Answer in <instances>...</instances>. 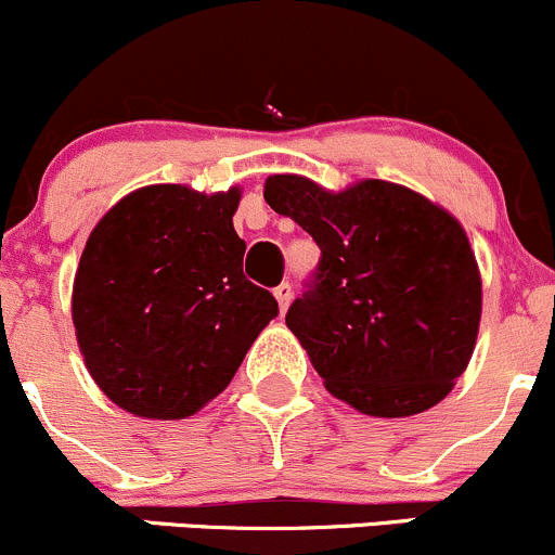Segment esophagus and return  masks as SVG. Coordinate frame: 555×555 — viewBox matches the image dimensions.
Segmentation results:
<instances>
[{
	"label": "esophagus",
	"mask_w": 555,
	"mask_h": 555,
	"mask_svg": "<svg viewBox=\"0 0 555 555\" xmlns=\"http://www.w3.org/2000/svg\"><path fill=\"white\" fill-rule=\"evenodd\" d=\"M275 299L280 304V312H285L288 309L291 299H294V288H291V283H280L275 288Z\"/></svg>",
	"instance_id": "esophagus-1"
}]
</instances>
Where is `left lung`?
Masks as SVG:
<instances>
[{"label":"left lung","mask_w":555,"mask_h":555,"mask_svg":"<svg viewBox=\"0 0 555 555\" xmlns=\"http://www.w3.org/2000/svg\"><path fill=\"white\" fill-rule=\"evenodd\" d=\"M264 201L320 248L285 325L327 391L380 418L423 413L450 395L481 318V280L461 224L384 180L327 193L275 175Z\"/></svg>","instance_id":"obj_1"}]
</instances>
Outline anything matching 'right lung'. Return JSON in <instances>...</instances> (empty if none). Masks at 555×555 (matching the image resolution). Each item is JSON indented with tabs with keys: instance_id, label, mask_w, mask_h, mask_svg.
<instances>
[{
	"instance_id": "add662e5",
	"label": "right lung",
	"mask_w": 555,
	"mask_h": 555,
	"mask_svg": "<svg viewBox=\"0 0 555 555\" xmlns=\"http://www.w3.org/2000/svg\"><path fill=\"white\" fill-rule=\"evenodd\" d=\"M241 193L153 184L100 219L74 283V325L100 389L142 418H188L241 367L278 301L243 275Z\"/></svg>"
}]
</instances>
